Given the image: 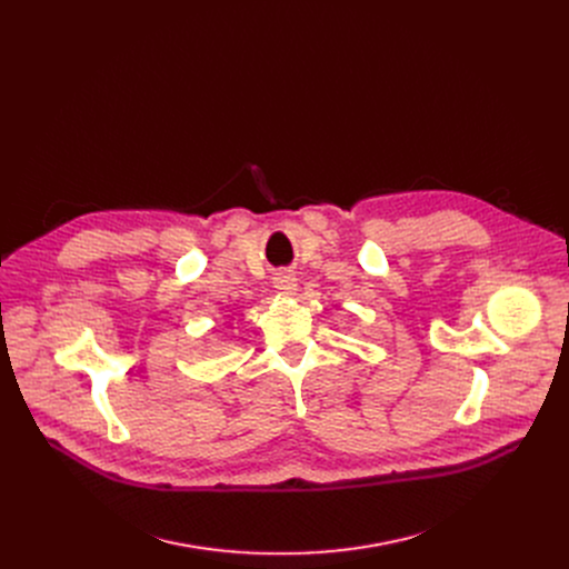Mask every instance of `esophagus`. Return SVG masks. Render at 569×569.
<instances>
[{
  "instance_id": "1",
  "label": "esophagus",
  "mask_w": 569,
  "mask_h": 569,
  "mask_svg": "<svg viewBox=\"0 0 569 569\" xmlns=\"http://www.w3.org/2000/svg\"><path fill=\"white\" fill-rule=\"evenodd\" d=\"M274 288L286 292V295H295L297 292V277L290 270H281L274 274Z\"/></svg>"
}]
</instances>
